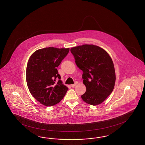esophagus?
<instances>
[{
	"mask_svg": "<svg viewBox=\"0 0 145 145\" xmlns=\"http://www.w3.org/2000/svg\"><path fill=\"white\" fill-rule=\"evenodd\" d=\"M78 84V83H77V82H75V83L74 84H71V87H72V88H74V87L75 86H76V84Z\"/></svg>",
	"mask_w": 145,
	"mask_h": 145,
	"instance_id": "esophagus-1",
	"label": "esophagus"
}]
</instances>
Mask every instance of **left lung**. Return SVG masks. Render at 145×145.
Returning a JSON list of instances; mask_svg holds the SVG:
<instances>
[{
	"instance_id": "obj_1",
	"label": "left lung",
	"mask_w": 145,
	"mask_h": 145,
	"mask_svg": "<svg viewBox=\"0 0 145 145\" xmlns=\"http://www.w3.org/2000/svg\"><path fill=\"white\" fill-rule=\"evenodd\" d=\"M75 63L83 71L86 91L81 96L91 105L102 103L113 90L115 82L114 64L104 49L93 44H83L71 48Z\"/></svg>"
}]
</instances>
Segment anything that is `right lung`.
Wrapping results in <instances>:
<instances>
[{
  "mask_svg": "<svg viewBox=\"0 0 145 145\" xmlns=\"http://www.w3.org/2000/svg\"><path fill=\"white\" fill-rule=\"evenodd\" d=\"M70 48L47 47L40 49L29 58L26 70L27 86L31 95L46 106L61 101L68 88L64 85L58 73L59 66ZM59 79L58 82L56 79Z\"/></svg>",
  "mask_w": 145,
  "mask_h": 145,
  "instance_id": "1",
  "label": "right lung"
}]
</instances>
